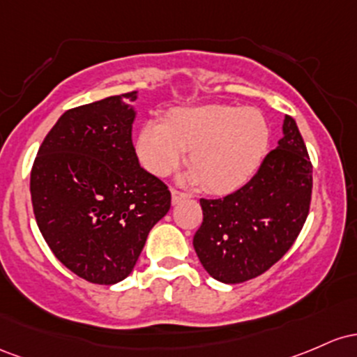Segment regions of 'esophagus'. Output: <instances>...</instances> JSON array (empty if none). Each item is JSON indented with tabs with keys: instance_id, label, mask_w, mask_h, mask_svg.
<instances>
[{
	"instance_id": "esophagus-1",
	"label": "esophagus",
	"mask_w": 357,
	"mask_h": 357,
	"mask_svg": "<svg viewBox=\"0 0 357 357\" xmlns=\"http://www.w3.org/2000/svg\"><path fill=\"white\" fill-rule=\"evenodd\" d=\"M189 197H190V195L185 194V192L172 189V204H178V202H182V200H185Z\"/></svg>"
}]
</instances>
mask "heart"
Returning <instances> with one entry per match:
<instances>
[{
  "instance_id": "b5f03b06",
  "label": "heart",
  "mask_w": 357,
  "mask_h": 357,
  "mask_svg": "<svg viewBox=\"0 0 357 357\" xmlns=\"http://www.w3.org/2000/svg\"><path fill=\"white\" fill-rule=\"evenodd\" d=\"M270 143V125L259 111L204 104L170 109L163 123L146 121L138 131L136 155L150 174L165 177L190 150L189 180L226 195L251 182Z\"/></svg>"
}]
</instances>
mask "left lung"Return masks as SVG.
I'll use <instances>...</instances> for the list:
<instances>
[{
	"label": "left lung",
	"instance_id": "left-lung-1",
	"mask_svg": "<svg viewBox=\"0 0 357 357\" xmlns=\"http://www.w3.org/2000/svg\"><path fill=\"white\" fill-rule=\"evenodd\" d=\"M312 163L291 116L283 138L243 189L222 199H200L202 224L194 250L212 278L243 283L282 258L302 231L310 209Z\"/></svg>",
	"mask_w": 357,
	"mask_h": 357
}]
</instances>
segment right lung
I'll use <instances>...</instances> for the list:
<instances>
[{"instance_id": "add662e5", "label": "right lung", "mask_w": 357, "mask_h": 357, "mask_svg": "<svg viewBox=\"0 0 357 357\" xmlns=\"http://www.w3.org/2000/svg\"><path fill=\"white\" fill-rule=\"evenodd\" d=\"M136 91L66 111L31 167L33 214L55 258L98 285L133 271L170 190L139 167L131 139Z\"/></svg>"}]
</instances>
